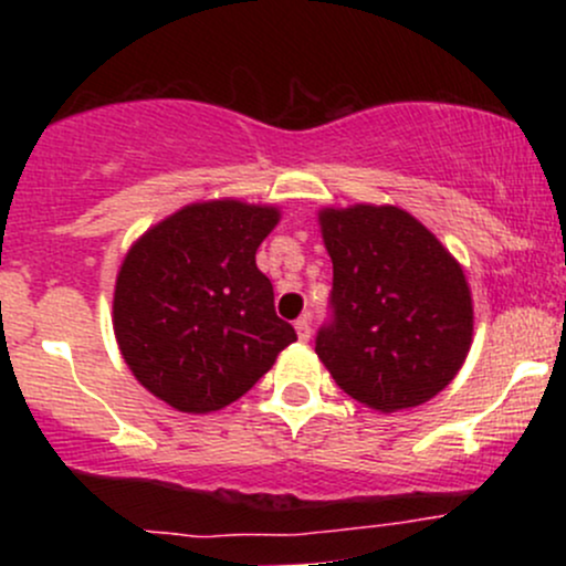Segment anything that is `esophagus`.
I'll list each match as a JSON object with an SVG mask.
<instances>
[{
  "label": "esophagus",
  "mask_w": 566,
  "mask_h": 566,
  "mask_svg": "<svg viewBox=\"0 0 566 566\" xmlns=\"http://www.w3.org/2000/svg\"><path fill=\"white\" fill-rule=\"evenodd\" d=\"M295 333H297V340H301V343H308L311 340V322H308V316H301V319L295 322Z\"/></svg>",
  "instance_id": "esophagus-1"
}]
</instances>
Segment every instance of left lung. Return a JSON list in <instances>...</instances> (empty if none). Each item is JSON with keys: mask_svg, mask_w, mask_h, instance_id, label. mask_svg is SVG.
<instances>
[{"mask_svg": "<svg viewBox=\"0 0 566 566\" xmlns=\"http://www.w3.org/2000/svg\"><path fill=\"white\" fill-rule=\"evenodd\" d=\"M333 324L316 356L350 399L399 412L433 399L463 367L473 301L463 265L394 205L322 207Z\"/></svg>", "mask_w": 566, "mask_h": 566, "instance_id": "1", "label": "left lung"}]
</instances>
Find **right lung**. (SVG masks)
<instances>
[{
    "instance_id": "right-lung-1",
    "label": "right lung",
    "mask_w": 566,
    "mask_h": 566,
    "mask_svg": "<svg viewBox=\"0 0 566 566\" xmlns=\"http://www.w3.org/2000/svg\"><path fill=\"white\" fill-rule=\"evenodd\" d=\"M279 207L193 201L133 242L114 287V335L146 391L178 412L229 407L297 340L255 252Z\"/></svg>"
}]
</instances>
